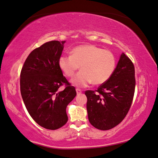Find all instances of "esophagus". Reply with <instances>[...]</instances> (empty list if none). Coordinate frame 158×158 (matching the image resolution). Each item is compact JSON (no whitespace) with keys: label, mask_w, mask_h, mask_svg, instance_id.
Returning a JSON list of instances; mask_svg holds the SVG:
<instances>
[{"label":"esophagus","mask_w":158,"mask_h":158,"mask_svg":"<svg viewBox=\"0 0 158 158\" xmlns=\"http://www.w3.org/2000/svg\"><path fill=\"white\" fill-rule=\"evenodd\" d=\"M76 91H77V94H81V90H80V89H76Z\"/></svg>","instance_id":"esophagus-1"}]
</instances>
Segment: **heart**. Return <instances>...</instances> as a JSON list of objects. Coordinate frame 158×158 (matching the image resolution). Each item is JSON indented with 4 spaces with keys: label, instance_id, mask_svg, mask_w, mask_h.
Returning <instances> with one entry per match:
<instances>
[{
    "label": "heart",
    "instance_id": "heart-1",
    "mask_svg": "<svg viewBox=\"0 0 158 158\" xmlns=\"http://www.w3.org/2000/svg\"><path fill=\"white\" fill-rule=\"evenodd\" d=\"M58 65L68 77H73L80 66L81 70L71 79V83L83 88L92 82L101 85L107 81L116 69V59L110 51L94 44H83L74 47L71 55L61 56Z\"/></svg>",
    "mask_w": 158,
    "mask_h": 158
}]
</instances>
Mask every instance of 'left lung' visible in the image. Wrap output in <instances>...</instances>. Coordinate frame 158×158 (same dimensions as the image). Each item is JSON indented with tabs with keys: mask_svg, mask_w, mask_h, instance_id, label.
Returning a JSON list of instances; mask_svg holds the SVG:
<instances>
[{
	"mask_svg": "<svg viewBox=\"0 0 158 158\" xmlns=\"http://www.w3.org/2000/svg\"><path fill=\"white\" fill-rule=\"evenodd\" d=\"M135 66L123 53L112 76L98 90H86V108L93 127L108 130L126 116L132 105L135 89Z\"/></svg>",
	"mask_w": 158,
	"mask_h": 158,
	"instance_id": "8db88e82",
	"label": "left lung"
}]
</instances>
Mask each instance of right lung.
Masks as SVG:
<instances>
[{"label":"right lung","mask_w":158,"mask_h":158,"mask_svg":"<svg viewBox=\"0 0 158 158\" xmlns=\"http://www.w3.org/2000/svg\"><path fill=\"white\" fill-rule=\"evenodd\" d=\"M65 42L50 41L35 49L21 71L20 90L26 109L37 124L48 130H57L68 122L66 107L77 95L58 65ZM63 85L65 89L59 92Z\"/></svg>","instance_id":"add662e5"}]
</instances>
